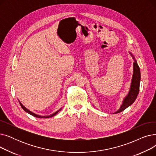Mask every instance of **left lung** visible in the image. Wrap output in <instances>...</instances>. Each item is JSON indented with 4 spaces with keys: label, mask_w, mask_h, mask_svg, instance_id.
Wrapping results in <instances>:
<instances>
[{
    "label": "left lung",
    "mask_w": 156,
    "mask_h": 156,
    "mask_svg": "<svg viewBox=\"0 0 156 156\" xmlns=\"http://www.w3.org/2000/svg\"><path fill=\"white\" fill-rule=\"evenodd\" d=\"M131 55H132V54H131ZM133 59L135 60V62L133 63V75L132 80V83H131L129 92L128 95L124 99V101L122 102V104L121 105L119 109L116 112H114V114L121 112L122 111H124L125 109H126L128 107H129L130 105H132L138 96L139 89H140V70L134 57Z\"/></svg>",
    "instance_id": "8db88e82"
}]
</instances>
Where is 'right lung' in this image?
I'll use <instances>...</instances> for the list:
<instances>
[{"label":"right lung","instance_id":"right-lung-1","mask_svg":"<svg viewBox=\"0 0 156 156\" xmlns=\"http://www.w3.org/2000/svg\"><path fill=\"white\" fill-rule=\"evenodd\" d=\"M20 105H21V108L23 109V110H24L25 111L27 112H28V113H29L30 114H31V115H32L33 116H34V117H37V118H51V117H53V116H54L55 114L58 112V111H57L56 112H55V113H54V114H51V115H50V116H39V115H37V114H35V113H34V112H31L30 111H29L28 109H27L25 107H24V106L21 104V102H20ZM61 109H59V111L61 110Z\"/></svg>","mask_w":156,"mask_h":156}]
</instances>
